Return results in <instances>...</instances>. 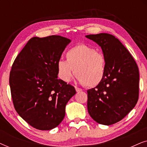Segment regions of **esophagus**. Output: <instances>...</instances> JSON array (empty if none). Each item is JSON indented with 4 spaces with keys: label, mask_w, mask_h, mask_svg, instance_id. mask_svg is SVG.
Instances as JSON below:
<instances>
[{
    "label": "esophagus",
    "mask_w": 147,
    "mask_h": 147,
    "mask_svg": "<svg viewBox=\"0 0 147 147\" xmlns=\"http://www.w3.org/2000/svg\"><path fill=\"white\" fill-rule=\"evenodd\" d=\"M75 89H76V91L77 92H80L82 91V89H80V88H78V87H76Z\"/></svg>",
    "instance_id": "esophagus-1"
}]
</instances>
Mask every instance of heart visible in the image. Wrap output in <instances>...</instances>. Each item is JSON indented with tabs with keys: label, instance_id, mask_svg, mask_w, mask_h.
<instances>
[{
	"label": "heart",
	"instance_id": "heart-1",
	"mask_svg": "<svg viewBox=\"0 0 147 147\" xmlns=\"http://www.w3.org/2000/svg\"><path fill=\"white\" fill-rule=\"evenodd\" d=\"M65 60L57 63L58 77L64 82H69L74 74L82 85L94 88L103 81L106 71L104 55L95 48L79 44L66 52Z\"/></svg>",
	"mask_w": 147,
	"mask_h": 147
}]
</instances>
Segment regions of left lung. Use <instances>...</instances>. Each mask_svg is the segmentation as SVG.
Listing matches in <instances>:
<instances>
[{"label": "left lung", "instance_id": "1", "mask_svg": "<svg viewBox=\"0 0 147 147\" xmlns=\"http://www.w3.org/2000/svg\"><path fill=\"white\" fill-rule=\"evenodd\" d=\"M86 37L102 48L106 61L103 81L87 91L88 113L98 123L111 125L123 119L137 103L138 66L127 49L114 35L99 33Z\"/></svg>", "mask_w": 147, "mask_h": 147}]
</instances>
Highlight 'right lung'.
<instances>
[{"label":"right lung","mask_w":147,"mask_h":147,"mask_svg":"<svg viewBox=\"0 0 147 147\" xmlns=\"http://www.w3.org/2000/svg\"><path fill=\"white\" fill-rule=\"evenodd\" d=\"M71 42L59 35L31 38L12 65L9 84L19 115L36 129L49 130L61 123L74 87L57 79V63Z\"/></svg>","instance_id":"right-lung-1"}]
</instances>
